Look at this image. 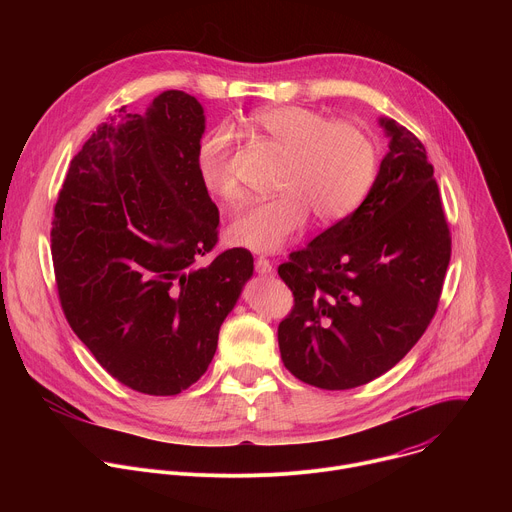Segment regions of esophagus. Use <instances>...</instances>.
<instances>
[{"label":"esophagus","instance_id":"obj_1","mask_svg":"<svg viewBox=\"0 0 512 512\" xmlns=\"http://www.w3.org/2000/svg\"><path fill=\"white\" fill-rule=\"evenodd\" d=\"M255 269H257L259 275H269V273L273 271L271 261L265 259V257H257V259H255Z\"/></svg>","mask_w":512,"mask_h":512}]
</instances>
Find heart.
<instances>
[{"instance_id":"heart-1","label":"heart","mask_w":512,"mask_h":512,"mask_svg":"<svg viewBox=\"0 0 512 512\" xmlns=\"http://www.w3.org/2000/svg\"><path fill=\"white\" fill-rule=\"evenodd\" d=\"M251 127L287 154L277 188L281 194L241 208L227 229L233 245L271 253L287 245L314 212L320 225L348 218L377 178V145L360 125L332 121L308 107H265ZM235 139L229 127L210 129L198 143L196 170L204 190L225 202L241 198L233 166Z\"/></svg>"}]
</instances>
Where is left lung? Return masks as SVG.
I'll list each match as a JSON object with an SVG mask.
<instances>
[{"mask_svg":"<svg viewBox=\"0 0 512 512\" xmlns=\"http://www.w3.org/2000/svg\"><path fill=\"white\" fill-rule=\"evenodd\" d=\"M381 127L389 152L367 198L277 269L294 291L277 328L281 360L318 389H354L393 369L429 326L450 265L423 143L395 119Z\"/></svg>","mask_w":512,"mask_h":512,"instance_id":"left-lung-1","label":"left lung"}]
</instances>
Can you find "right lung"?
Masks as SVG:
<instances>
[{"label":"right lung","instance_id":"add662e5","mask_svg":"<svg viewBox=\"0 0 512 512\" xmlns=\"http://www.w3.org/2000/svg\"><path fill=\"white\" fill-rule=\"evenodd\" d=\"M117 113L72 158L54 206L58 298L113 379L178 395L206 373L253 255L235 247L202 261L218 241L196 170L202 105L164 91L145 115Z\"/></svg>","mask_w":512,"mask_h":512}]
</instances>
